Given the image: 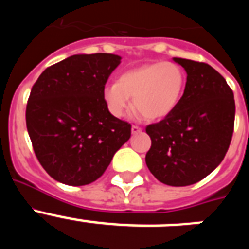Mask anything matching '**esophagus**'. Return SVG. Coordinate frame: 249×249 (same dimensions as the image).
Segmentation results:
<instances>
[{
  "instance_id": "esophagus-1",
  "label": "esophagus",
  "mask_w": 249,
  "mask_h": 249,
  "mask_svg": "<svg viewBox=\"0 0 249 249\" xmlns=\"http://www.w3.org/2000/svg\"><path fill=\"white\" fill-rule=\"evenodd\" d=\"M131 129H132V133H133V135H137V133L142 132V128H141V127H138V126H136V124H133Z\"/></svg>"
}]
</instances>
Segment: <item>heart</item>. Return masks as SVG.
I'll return each instance as SVG.
<instances>
[{"mask_svg": "<svg viewBox=\"0 0 249 249\" xmlns=\"http://www.w3.org/2000/svg\"><path fill=\"white\" fill-rule=\"evenodd\" d=\"M186 86L183 70L173 62L147 63L132 68L118 78L117 83L103 89V101L109 113L123 117L133 105L146 120L167 117L179 105Z\"/></svg>", "mask_w": 249, "mask_h": 249, "instance_id": "obj_1", "label": "heart"}]
</instances>
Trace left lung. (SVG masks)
Instances as JSON below:
<instances>
[{
    "label": "left lung",
    "instance_id": "obj_1",
    "mask_svg": "<svg viewBox=\"0 0 249 249\" xmlns=\"http://www.w3.org/2000/svg\"><path fill=\"white\" fill-rule=\"evenodd\" d=\"M187 72L183 96L172 113L146 127L152 144L146 163L158 181L191 186L223 160L234 128L233 91L204 62L173 58Z\"/></svg>",
    "mask_w": 249,
    "mask_h": 249
}]
</instances>
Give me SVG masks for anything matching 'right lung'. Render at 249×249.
Masks as SVG:
<instances>
[{"label": "right lung", "mask_w": 249, "mask_h": 249, "mask_svg": "<svg viewBox=\"0 0 249 249\" xmlns=\"http://www.w3.org/2000/svg\"><path fill=\"white\" fill-rule=\"evenodd\" d=\"M120 62L117 54H74L46 68L35 82L26 124L37 160L56 181L94 182L131 137V124L113 117L103 101Z\"/></svg>", "instance_id": "obj_1"}]
</instances>
